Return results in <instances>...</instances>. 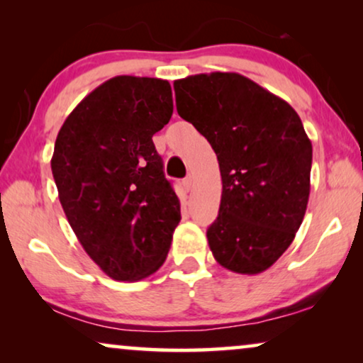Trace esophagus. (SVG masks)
<instances>
[{"label": "esophagus", "mask_w": 363, "mask_h": 363, "mask_svg": "<svg viewBox=\"0 0 363 363\" xmlns=\"http://www.w3.org/2000/svg\"><path fill=\"white\" fill-rule=\"evenodd\" d=\"M182 185H183V188H185L186 191H190L191 188H193V178H191V177H186L185 180L182 182Z\"/></svg>", "instance_id": "obj_1"}]
</instances>
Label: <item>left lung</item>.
<instances>
[{
  "instance_id": "left-lung-1",
  "label": "left lung",
  "mask_w": 363,
  "mask_h": 363,
  "mask_svg": "<svg viewBox=\"0 0 363 363\" xmlns=\"http://www.w3.org/2000/svg\"><path fill=\"white\" fill-rule=\"evenodd\" d=\"M178 116L210 142L220 163V213L206 238L215 259L257 274L279 259L304 220L312 143L286 101L236 72L173 82Z\"/></svg>"
}]
</instances>
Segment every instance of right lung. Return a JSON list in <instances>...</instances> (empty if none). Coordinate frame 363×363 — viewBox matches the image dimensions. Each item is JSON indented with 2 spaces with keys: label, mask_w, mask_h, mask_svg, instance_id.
Returning <instances> with one entry per match:
<instances>
[{
  "label": "right lung",
  "mask_w": 363,
  "mask_h": 363,
  "mask_svg": "<svg viewBox=\"0 0 363 363\" xmlns=\"http://www.w3.org/2000/svg\"><path fill=\"white\" fill-rule=\"evenodd\" d=\"M172 113L168 81L117 76L84 97L57 133L59 201L84 250L116 281L153 274L182 220L152 140Z\"/></svg>",
  "instance_id": "obj_1"
}]
</instances>
